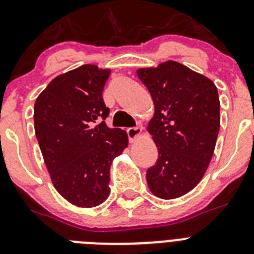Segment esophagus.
<instances>
[{
	"label": "esophagus",
	"instance_id": "obj_1",
	"mask_svg": "<svg viewBox=\"0 0 254 254\" xmlns=\"http://www.w3.org/2000/svg\"><path fill=\"white\" fill-rule=\"evenodd\" d=\"M126 132H127V136H128L129 142H133L134 139H136L139 134L142 133V128H141V127H138V126H136V127H129V128H127V131Z\"/></svg>",
	"mask_w": 254,
	"mask_h": 254
}]
</instances>
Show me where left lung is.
Masks as SVG:
<instances>
[{
  "label": "left lung",
  "mask_w": 254,
  "mask_h": 254,
  "mask_svg": "<svg viewBox=\"0 0 254 254\" xmlns=\"http://www.w3.org/2000/svg\"><path fill=\"white\" fill-rule=\"evenodd\" d=\"M137 75L155 104L147 131L159 159L146 173L147 185L161 199L183 196L201 180L215 148L220 127L217 87L173 60L139 69Z\"/></svg>",
  "instance_id": "8db88e82"
}]
</instances>
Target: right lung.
<instances>
[{
    "mask_svg": "<svg viewBox=\"0 0 254 254\" xmlns=\"http://www.w3.org/2000/svg\"><path fill=\"white\" fill-rule=\"evenodd\" d=\"M109 70L81 65L49 83L34 108L35 133L55 189L80 208L109 195V170L127 147L125 131L108 128L103 89Z\"/></svg>",
    "mask_w": 254,
    "mask_h": 254,
    "instance_id": "1",
    "label": "right lung"
}]
</instances>
